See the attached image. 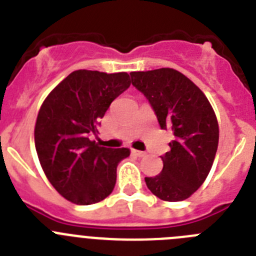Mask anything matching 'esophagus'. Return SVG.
I'll list each match as a JSON object with an SVG mask.
<instances>
[{
	"instance_id": "obj_1",
	"label": "esophagus",
	"mask_w": 256,
	"mask_h": 256,
	"mask_svg": "<svg viewBox=\"0 0 256 256\" xmlns=\"http://www.w3.org/2000/svg\"><path fill=\"white\" fill-rule=\"evenodd\" d=\"M132 152L136 156H138V158H144V156H146V154L144 152V151H138V150H134V148H132Z\"/></svg>"
}]
</instances>
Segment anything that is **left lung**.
I'll list each match as a JSON object with an SVG mask.
<instances>
[{
	"label": "left lung",
	"instance_id": "left-lung-1",
	"mask_svg": "<svg viewBox=\"0 0 256 256\" xmlns=\"http://www.w3.org/2000/svg\"><path fill=\"white\" fill-rule=\"evenodd\" d=\"M132 84L148 97L160 128L170 130V151L162 156V170L144 182L164 201H182L205 182L219 141L216 112L200 88L172 68L132 72Z\"/></svg>",
	"mask_w": 256,
	"mask_h": 256
}]
</instances>
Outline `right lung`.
<instances>
[{"instance_id":"obj_1","label":"right lung","mask_w":256,"mask_h":256,"mask_svg":"<svg viewBox=\"0 0 256 256\" xmlns=\"http://www.w3.org/2000/svg\"><path fill=\"white\" fill-rule=\"evenodd\" d=\"M130 86L128 73L76 70L44 98L34 126L40 166L54 188L76 205L100 202L112 192L116 166L130 148H108L88 138L110 104Z\"/></svg>"}]
</instances>
